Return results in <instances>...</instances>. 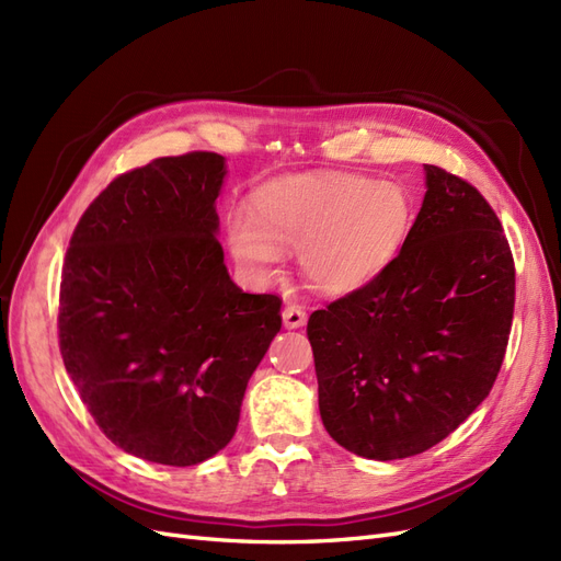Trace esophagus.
Returning <instances> with one entry per match:
<instances>
[{"mask_svg":"<svg viewBox=\"0 0 561 561\" xmlns=\"http://www.w3.org/2000/svg\"><path fill=\"white\" fill-rule=\"evenodd\" d=\"M283 322L285 328H293V330L307 325V311H304V307H299V304H287L283 309Z\"/></svg>","mask_w":561,"mask_h":561,"instance_id":"esophagus-1","label":"esophagus"}]
</instances>
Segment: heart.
<instances>
[{
	"instance_id": "b5f03b06",
	"label": "heart",
	"mask_w": 561,
	"mask_h": 561,
	"mask_svg": "<svg viewBox=\"0 0 561 561\" xmlns=\"http://www.w3.org/2000/svg\"><path fill=\"white\" fill-rule=\"evenodd\" d=\"M414 222V203L400 182L355 173L285 178L254 196L252 210L227 217V243L252 278L278 268L280 250L299 252L316 290H360L398 257Z\"/></svg>"
}]
</instances>
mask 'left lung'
<instances>
[{"mask_svg":"<svg viewBox=\"0 0 561 561\" xmlns=\"http://www.w3.org/2000/svg\"><path fill=\"white\" fill-rule=\"evenodd\" d=\"M423 206L381 274L309 318L318 407L344 449H431L494 386L515 311V260L474 186L426 165Z\"/></svg>","mask_w":561,"mask_h":561,"instance_id":"8db88e82","label":"left lung"}]
</instances>
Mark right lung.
Instances as JSON below:
<instances>
[{
  "instance_id": "right-lung-1",
  "label": "right lung",
  "mask_w": 561,
  "mask_h": 561,
  "mask_svg": "<svg viewBox=\"0 0 561 561\" xmlns=\"http://www.w3.org/2000/svg\"><path fill=\"white\" fill-rule=\"evenodd\" d=\"M225 175L215 151L116 175L65 254V369L100 431L145 461L196 466L229 445L283 322L278 295H248L229 278L215 236Z\"/></svg>"
}]
</instances>
